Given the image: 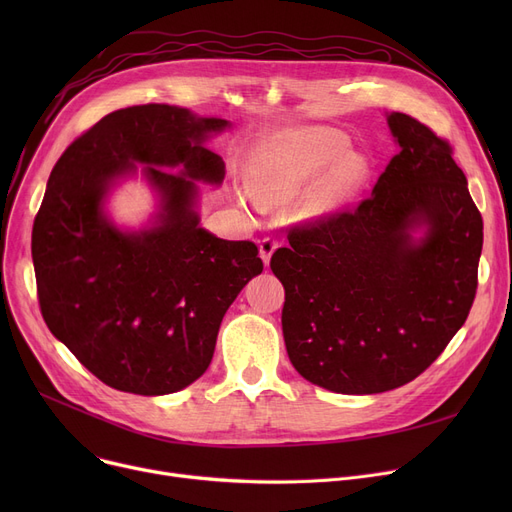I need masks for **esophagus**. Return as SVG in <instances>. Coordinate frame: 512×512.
<instances>
[{
  "instance_id": "1",
  "label": "esophagus",
  "mask_w": 512,
  "mask_h": 512,
  "mask_svg": "<svg viewBox=\"0 0 512 512\" xmlns=\"http://www.w3.org/2000/svg\"><path fill=\"white\" fill-rule=\"evenodd\" d=\"M276 249H278V240L276 238H272V236L261 238V242H259V255H261L265 265H270V259H272Z\"/></svg>"
}]
</instances>
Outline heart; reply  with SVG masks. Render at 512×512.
<instances>
[{"label":"heart","instance_id":"b5f03b06","mask_svg":"<svg viewBox=\"0 0 512 512\" xmlns=\"http://www.w3.org/2000/svg\"><path fill=\"white\" fill-rule=\"evenodd\" d=\"M342 134L326 128L290 130L263 143L249 159V193L259 205H276L297 197L346 149ZM367 176L361 155H346L305 199L307 213H324L346 201Z\"/></svg>","mask_w":512,"mask_h":512}]
</instances>
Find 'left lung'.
Returning a JSON list of instances; mask_svg holds the SVG:
<instances>
[{
    "label": "left lung",
    "instance_id": "8db88e82",
    "mask_svg": "<svg viewBox=\"0 0 512 512\" xmlns=\"http://www.w3.org/2000/svg\"><path fill=\"white\" fill-rule=\"evenodd\" d=\"M388 126L400 149L371 195L290 228V247L270 261L290 363L338 394L415 380L461 330L477 290L483 222L450 143L400 112Z\"/></svg>",
    "mask_w": 512,
    "mask_h": 512
}]
</instances>
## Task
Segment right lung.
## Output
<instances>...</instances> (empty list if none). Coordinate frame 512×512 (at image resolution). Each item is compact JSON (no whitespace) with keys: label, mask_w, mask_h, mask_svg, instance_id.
Listing matches in <instances>:
<instances>
[{"label":"right lung","mask_w":512,"mask_h":512,"mask_svg":"<svg viewBox=\"0 0 512 512\" xmlns=\"http://www.w3.org/2000/svg\"><path fill=\"white\" fill-rule=\"evenodd\" d=\"M226 126L174 105L126 107L80 134L49 174L33 224L39 307L110 388L161 396L201 378L228 307L263 272L255 242L199 226L197 182L224 178L203 141ZM137 163L162 209L151 229L126 233L104 218L102 199Z\"/></svg>","instance_id":"right-lung-1"}]
</instances>
